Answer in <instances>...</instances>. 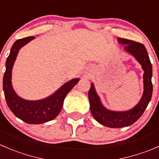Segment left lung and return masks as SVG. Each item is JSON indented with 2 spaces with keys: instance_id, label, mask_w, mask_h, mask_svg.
I'll use <instances>...</instances> for the list:
<instances>
[{
  "instance_id": "8db88e82",
  "label": "left lung",
  "mask_w": 159,
  "mask_h": 159,
  "mask_svg": "<svg viewBox=\"0 0 159 159\" xmlns=\"http://www.w3.org/2000/svg\"><path fill=\"white\" fill-rule=\"evenodd\" d=\"M118 41L125 45L127 52L135 57L138 62L142 65L144 70V94L141 101L135 107L126 112H114L108 110L102 106L100 99L95 91L93 84H91L89 91L90 109L94 118L99 124L112 128L128 127L136 122L142 116L147 108L152 95V66L148 54L147 50L142 43L127 39L119 38Z\"/></svg>"
}]
</instances>
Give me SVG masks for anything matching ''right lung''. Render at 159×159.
I'll list each match as a JSON object with an SVG mask.
<instances>
[{
  "instance_id": "right-lung-1",
  "label": "right lung",
  "mask_w": 159,
  "mask_h": 159,
  "mask_svg": "<svg viewBox=\"0 0 159 159\" xmlns=\"http://www.w3.org/2000/svg\"><path fill=\"white\" fill-rule=\"evenodd\" d=\"M34 39L33 36L20 39L15 42L6 61V70L3 78V89L9 109L18 118L30 124H39L52 120L57 116L62 109L66 95L78 82L75 78L66 83L49 98L39 101H28L15 94L11 85V70L18 50Z\"/></svg>"
}]
</instances>
